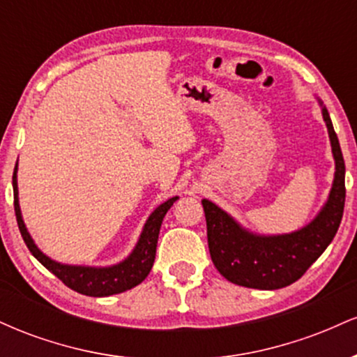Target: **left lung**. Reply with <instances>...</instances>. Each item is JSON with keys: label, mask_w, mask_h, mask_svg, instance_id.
Returning <instances> with one entry per match:
<instances>
[{"label": "left lung", "mask_w": 357, "mask_h": 357, "mask_svg": "<svg viewBox=\"0 0 357 357\" xmlns=\"http://www.w3.org/2000/svg\"><path fill=\"white\" fill-rule=\"evenodd\" d=\"M322 116L333 146L335 176L329 199L312 223L290 235L257 236L241 230L231 216L203 199L211 260L227 280L260 290L294 284L322 255L337 233L346 202V166L326 107H322Z\"/></svg>", "instance_id": "left-lung-1"}]
</instances>
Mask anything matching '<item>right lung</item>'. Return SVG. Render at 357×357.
<instances>
[{"mask_svg":"<svg viewBox=\"0 0 357 357\" xmlns=\"http://www.w3.org/2000/svg\"><path fill=\"white\" fill-rule=\"evenodd\" d=\"M18 166V162H16ZM16 166L13 171V195H15V215L16 221H18L20 233H22L24 243H26L28 250L31 252L36 260L47 267L55 277H59L68 289L75 290V292L84 294V296L90 297H107L114 296V294L126 292V290L132 289L141 284L144 278L149 275L151 268H153L154 258H155V247H158V236L159 230H161V223L165 215L173 206V203L178 199V196L167 199L161 206L154 210L153 215L147 220L144 230H142L141 238H139L136 248L130 253V257L122 264L114 265V267L105 268H92V267H72V265H61L56 264L43 255L36 245L28 235L26 228L22 220V213H20L18 204V184H16Z\"/></svg>","mask_w":357,"mask_h":357,"instance_id":"obj_1","label":"right lung"}]
</instances>
